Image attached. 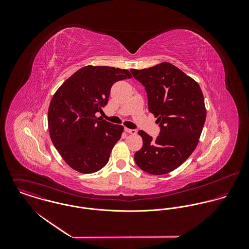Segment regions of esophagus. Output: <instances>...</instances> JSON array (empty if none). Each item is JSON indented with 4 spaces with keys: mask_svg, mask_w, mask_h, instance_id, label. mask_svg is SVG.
I'll return each instance as SVG.
<instances>
[{
    "mask_svg": "<svg viewBox=\"0 0 249 249\" xmlns=\"http://www.w3.org/2000/svg\"><path fill=\"white\" fill-rule=\"evenodd\" d=\"M124 131L126 132V133H130V134H136L137 133V131H136V129H130V128H124Z\"/></svg>",
    "mask_w": 249,
    "mask_h": 249,
    "instance_id": "obj_1",
    "label": "esophagus"
}]
</instances>
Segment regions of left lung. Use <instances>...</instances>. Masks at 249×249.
<instances>
[{
	"label": "left lung",
	"instance_id": "8db88e82",
	"mask_svg": "<svg viewBox=\"0 0 249 249\" xmlns=\"http://www.w3.org/2000/svg\"><path fill=\"white\" fill-rule=\"evenodd\" d=\"M130 71L144 86L148 110L160 126L154 140L139 130L142 146L134 155L135 163L150 175L168 174L197 145L206 119L202 91L196 81L168 62Z\"/></svg>",
	"mask_w": 249,
	"mask_h": 249
}]
</instances>
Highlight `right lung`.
I'll list each match as a JSON object with an SVG mask.
<instances>
[{
  "mask_svg": "<svg viewBox=\"0 0 249 249\" xmlns=\"http://www.w3.org/2000/svg\"><path fill=\"white\" fill-rule=\"evenodd\" d=\"M126 78L131 73L124 69L85 66L53 95L48 111L50 136L73 170L92 174L107 165L124 126L97 118L96 113L107 106L112 85Z\"/></svg>",
  "mask_w": 249,
  "mask_h": 249,
  "instance_id": "add662e5",
  "label": "right lung"
}]
</instances>
